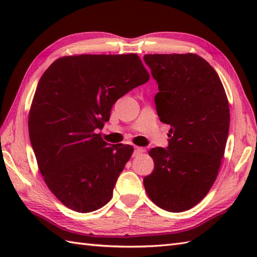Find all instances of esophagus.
I'll return each mask as SVG.
<instances>
[{"label": "esophagus", "instance_id": "esophagus-1", "mask_svg": "<svg viewBox=\"0 0 257 257\" xmlns=\"http://www.w3.org/2000/svg\"><path fill=\"white\" fill-rule=\"evenodd\" d=\"M144 151H145L144 148H140V147H135V149H134V157L139 156L140 154H143Z\"/></svg>", "mask_w": 257, "mask_h": 257}]
</instances>
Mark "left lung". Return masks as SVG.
Wrapping results in <instances>:
<instances>
[{"mask_svg":"<svg viewBox=\"0 0 257 257\" xmlns=\"http://www.w3.org/2000/svg\"><path fill=\"white\" fill-rule=\"evenodd\" d=\"M144 61L159 88L158 116L171 125L167 148L149 151L155 169L144 185L161 209L183 212L216 179L230 128L227 98L215 70L195 54H155Z\"/></svg>","mask_w":257,"mask_h":257,"instance_id":"1","label":"left lung"}]
</instances>
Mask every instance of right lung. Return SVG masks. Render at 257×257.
Masks as SVG:
<instances>
[{
  "mask_svg": "<svg viewBox=\"0 0 257 257\" xmlns=\"http://www.w3.org/2000/svg\"><path fill=\"white\" fill-rule=\"evenodd\" d=\"M148 80L136 54L66 56L43 74L30 111V139L48 189L65 206L88 213L110 201L134 148L109 146L96 129L120 97Z\"/></svg>",
  "mask_w": 257,
  "mask_h": 257,
  "instance_id": "right-lung-1",
  "label": "right lung"
}]
</instances>
